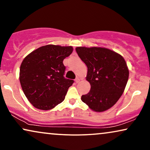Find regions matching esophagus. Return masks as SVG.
I'll return each instance as SVG.
<instances>
[{
	"instance_id": "1",
	"label": "esophagus",
	"mask_w": 150,
	"mask_h": 150,
	"mask_svg": "<svg viewBox=\"0 0 150 150\" xmlns=\"http://www.w3.org/2000/svg\"><path fill=\"white\" fill-rule=\"evenodd\" d=\"M75 82L76 83H79V82H80V79H79V78H76V79H75Z\"/></svg>"
}]
</instances>
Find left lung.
I'll use <instances>...</instances> for the list:
<instances>
[{"label":"left lung","instance_id":"8db88e82","mask_svg":"<svg viewBox=\"0 0 150 150\" xmlns=\"http://www.w3.org/2000/svg\"><path fill=\"white\" fill-rule=\"evenodd\" d=\"M78 55L87 67L86 80L91 85L82 101L96 112L111 108L124 93L129 76L122 55L102 47H77Z\"/></svg>","mask_w":150,"mask_h":150}]
</instances>
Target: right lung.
Listing matches in <instances>:
<instances>
[{
  "mask_svg": "<svg viewBox=\"0 0 150 150\" xmlns=\"http://www.w3.org/2000/svg\"><path fill=\"white\" fill-rule=\"evenodd\" d=\"M73 51L72 46L49 44L28 54L20 69V82L26 97L40 110H50L62 102L73 80L63 76V59Z\"/></svg>",
  "mask_w": 150,
  "mask_h": 150,
  "instance_id": "obj_1",
  "label": "right lung"
}]
</instances>
